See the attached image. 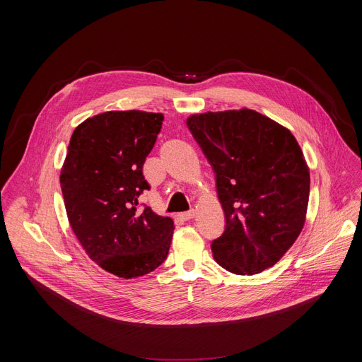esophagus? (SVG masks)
<instances>
[{
  "mask_svg": "<svg viewBox=\"0 0 362 362\" xmlns=\"http://www.w3.org/2000/svg\"><path fill=\"white\" fill-rule=\"evenodd\" d=\"M194 215H196V212H194V209H192V211H189V212L180 214V219H183V221H190V219L194 218Z\"/></svg>",
  "mask_w": 362,
  "mask_h": 362,
  "instance_id": "1",
  "label": "esophagus"
}]
</instances>
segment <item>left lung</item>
<instances>
[{"mask_svg":"<svg viewBox=\"0 0 362 362\" xmlns=\"http://www.w3.org/2000/svg\"><path fill=\"white\" fill-rule=\"evenodd\" d=\"M186 124L216 175L226 226L211 245L236 275L274 267L299 236L309 169L293 134L255 110L192 115Z\"/></svg>","mask_w":362,"mask_h":362,"instance_id":"8db88e82","label":"left lung"}]
</instances>
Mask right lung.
I'll list each match as a JSON object with an SVG mask.
<instances>
[{
    "mask_svg": "<svg viewBox=\"0 0 362 362\" xmlns=\"http://www.w3.org/2000/svg\"><path fill=\"white\" fill-rule=\"evenodd\" d=\"M162 113L106 112L84 120L70 139L60 185L70 226L91 259L124 279L143 276L168 257L175 225L139 196Z\"/></svg>",
    "mask_w": 362,
    "mask_h": 362,
    "instance_id": "obj_1",
    "label": "right lung"
}]
</instances>
